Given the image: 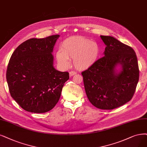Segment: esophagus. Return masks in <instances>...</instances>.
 <instances>
[{
  "label": "esophagus",
  "mask_w": 147,
  "mask_h": 147,
  "mask_svg": "<svg viewBox=\"0 0 147 147\" xmlns=\"http://www.w3.org/2000/svg\"><path fill=\"white\" fill-rule=\"evenodd\" d=\"M76 74V72L74 71H71L69 72V76H73V75H74Z\"/></svg>",
  "instance_id": "34e87169"
}]
</instances>
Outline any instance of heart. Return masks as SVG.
<instances>
[{
  "label": "heart",
  "instance_id": "b5f03b06",
  "mask_svg": "<svg viewBox=\"0 0 147 147\" xmlns=\"http://www.w3.org/2000/svg\"><path fill=\"white\" fill-rule=\"evenodd\" d=\"M99 48L96 43L81 36H73L65 39L56 52L59 63L68 67L70 59H74V67L78 69L88 68L97 61Z\"/></svg>",
  "mask_w": 147,
  "mask_h": 147
}]
</instances>
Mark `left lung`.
<instances>
[{"label": "left lung", "mask_w": 147, "mask_h": 147, "mask_svg": "<svg viewBox=\"0 0 147 147\" xmlns=\"http://www.w3.org/2000/svg\"><path fill=\"white\" fill-rule=\"evenodd\" d=\"M106 45L104 56L82 72L86 96L92 105L113 110L132 99L139 78L136 54L133 49L111 36H100ZM122 70L116 74L115 68Z\"/></svg>", "instance_id": "obj_1"}]
</instances>
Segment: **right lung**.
<instances>
[{
    "label": "right lung",
    "instance_id": "right-lung-1",
    "mask_svg": "<svg viewBox=\"0 0 147 147\" xmlns=\"http://www.w3.org/2000/svg\"><path fill=\"white\" fill-rule=\"evenodd\" d=\"M59 34L32 38L16 49L7 67V80L14 100L26 111L43 113L58 102L68 72L53 67V48Z\"/></svg>",
    "mask_w": 147,
    "mask_h": 147
}]
</instances>
